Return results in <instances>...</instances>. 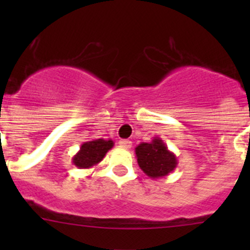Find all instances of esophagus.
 <instances>
[{"instance_id":"1","label":"esophagus","mask_w":250,"mask_h":250,"mask_svg":"<svg viewBox=\"0 0 250 250\" xmlns=\"http://www.w3.org/2000/svg\"><path fill=\"white\" fill-rule=\"evenodd\" d=\"M120 146L121 147L125 148V150H129L130 147H132V141L130 140H127V139H123V140H120Z\"/></svg>"}]
</instances>
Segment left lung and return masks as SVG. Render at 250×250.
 Returning a JSON list of instances; mask_svg holds the SVG:
<instances>
[{"label": "left lung", "mask_w": 250, "mask_h": 250, "mask_svg": "<svg viewBox=\"0 0 250 250\" xmlns=\"http://www.w3.org/2000/svg\"><path fill=\"white\" fill-rule=\"evenodd\" d=\"M140 169L151 179L169 175L178 166V158L161 138L153 137L150 143H141L135 147Z\"/></svg>", "instance_id": "left-lung-1"}]
</instances>
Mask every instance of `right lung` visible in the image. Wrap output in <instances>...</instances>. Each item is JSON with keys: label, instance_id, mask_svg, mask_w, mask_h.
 Wrapping results in <instances>:
<instances>
[{"label": "right lung", "instance_id": "add662e5", "mask_svg": "<svg viewBox=\"0 0 250 250\" xmlns=\"http://www.w3.org/2000/svg\"><path fill=\"white\" fill-rule=\"evenodd\" d=\"M113 147L112 140L95 139L85 141L81 145L80 151L72 157V163L78 169H89L102 162L109 150Z\"/></svg>", "mask_w": 250, "mask_h": 250}]
</instances>
